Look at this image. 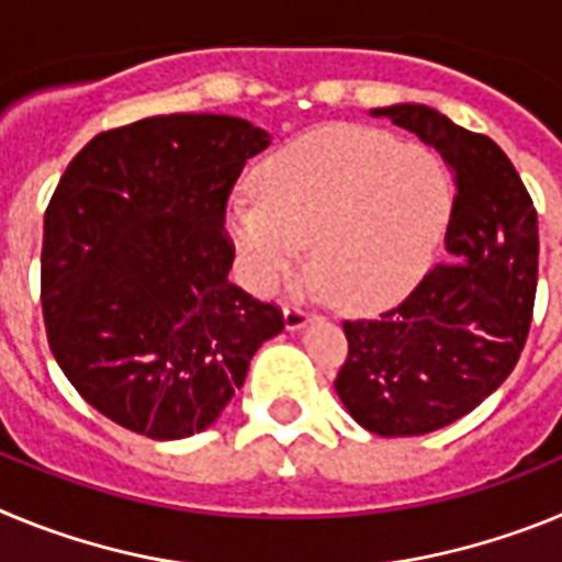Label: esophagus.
<instances>
[{"instance_id":"1","label":"esophagus","mask_w":562,"mask_h":562,"mask_svg":"<svg viewBox=\"0 0 562 562\" xmlns=\"http://www.w3.org/2000/svg\"><path fill=\"white\" fill-rule=\"evenodd\" d=\"M310 321H312V315L304 310V306H297V304H286L284 306V326L290 331L304 329V326L310 324Z\"/></svg>"}]
</instances>
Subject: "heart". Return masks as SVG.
Here are the masks:
<instances>
[{"instance_id":"b5f03b06","label":"heart","mask_w":562,"mask_h":562,"mask_svg":"<svg viewBox=\"0 0 562 562\" xmlns=\"http://www.w3.org/2000/svg\"><path fill=\"white\" fill-rule=\"evenodd\" d=\"M256 202L227 211L225 231L252 290L276 292L304 270L337 306L396 304L428 272L453 211L439 154L357 126H324L270 154Z\"/></svg>"}]
</instances>
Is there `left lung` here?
Wrapping results in <instances>:
<instances>
[{"mask_svg":"<svg viewBox=\"0 0 562 562\" xmlns=\"http://www.w3.org/2000/svg\"><path fill=\"white\" fill-rule=\"evenodd\" d=\"M436 148L456 200L436 265L400 306L346 321L349 357L335 391L376 436H422L479 408L515 369L532 324L538 213L490 137L422 103L371 109Z\"/></svg>","mask_w":562,"mask_h":562,"instance_id":"8db88e82","label":"left lung"}]
</instances>
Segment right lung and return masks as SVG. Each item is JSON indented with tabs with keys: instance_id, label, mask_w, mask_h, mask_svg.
<instances>
[{
	"instance_id": "obj_1",
	"label": "right lung",
	"mask_w": 562,
	"mask_h": 562,
	"mask_svg": "<svg viewBox=\"0 0 562 562\" xmlns=\"http://www.w3.org/2000/svg\"><path fill=\"white\" fill-rule=\"evenodd\" d=\"M270 134L231 114H157L69 162L44 213L47 340L78 394L121 428L186 439L220 419L278 306L231 284L225 205Z\"/></svg>"
}]
</instances>
